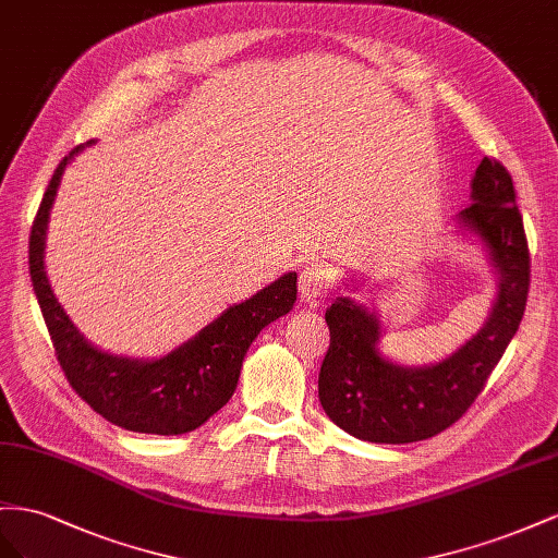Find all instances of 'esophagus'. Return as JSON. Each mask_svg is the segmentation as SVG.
<instances>
[{
	"label": "esophagus",
	"mask_w": 558,
	"mask_h": 558,
	"mask_svg": "<svg viewBox=\"0 0 558 558\" xmlns=\"http://www.w3.org/2000/svg\"><path fill=\"white\" fill-rule=\"evenodd\" d=\"M329 290V278L320 266H306L299 274V294L308 304H317L320 296Z\"/></svg>",
	"instance_id": "1"
}]
</instances>
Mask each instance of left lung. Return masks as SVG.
<instances>
[{"instance_id":"8db88e82","label":"left lung","mask_w":558,"mask_h":558,"mask_svg":"<svg viewBox=\"0 0 558 558\" xmlns=\"http://www.w3.org/2000/svg\"><path fill=\"white\" fill-rule=\"evenodd\" d=\"M472 201L458 221L488 250L498 299L488 323L463 348L433 367L409 369L378 355V320L345 296L327 308L329 348L317 378L327 416L348 435L376 444H409L451 427L474 404L526 311L531 252L517 208L512 174L484 156Z\"/></svg>"}]
</instances>
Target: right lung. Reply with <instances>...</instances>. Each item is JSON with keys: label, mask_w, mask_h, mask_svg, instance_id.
<instances>
[{"label": "right lung", "mask_w": 558, "mask_h": 558, "mask_svg": "<svg viewBox=\"0 0 558 558\" xmlns=\"http://www.w3.org/2000/svg\"><path fill=\"white\" fill-rule=\"evenodd\" d=\"M82 149L78 145L58 163L29 231V278L60 369L72 390L109 423L149 435L191 433L231 400L243 357L257 333L294 306L296 274L282 276L243 304L227 308L198 337L161 360L100 353L60 308L44 270L46 225L56 191L68 161Z\"/></svg>", "instance_id": "obj_1"}]
</instances>
